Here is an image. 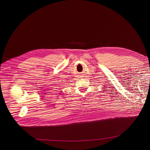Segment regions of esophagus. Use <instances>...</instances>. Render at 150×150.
Returning a JSON list of instances; mask_svg holds the SVG:
<instances>
[{
  "label": "esophagus",
  "instance_id": "obj_1",
  "mask_svg": "<svg viewBox=\"0 0 150 150\" xmlns=\"http://www.w3.org/2000/svg\"><path fill=\"white\" fill-rule=\"evenodd\" d=\"M79 78H81V76H79Z\"/></svg>",
  "mask_w": 150,
  "mask_h": 150
}]
</instances>
